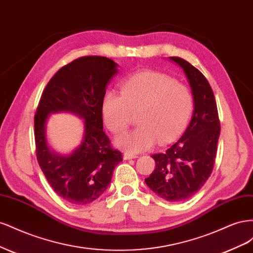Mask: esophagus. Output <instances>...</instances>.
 Segmentation results:
<instances>
[{"instance_id": "esophagus-1", "label": "esophagus", "mask_w": 253, "mask_h": 253, "mask_svg": "<svg viewBox=\"0 0 253 253\" xmlns=\"http://www.w3.org/2000/svg\"><path fill=\"white\" fill-rule=\"evenodd\" d=\"M137 157H138V155L133 154V153H129V152H126L124 154L125 159H134V158H137Z\"/></svg>"}]
</instances>
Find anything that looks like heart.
Instances as JSON below:
<instances>
[{
    "instance_id": "b5f03b06",
    "label": "heart",
    "mask_w": 253,
    "mask_h": 253,
    "mask_svg": "<svg viewBox=\"0 0 253 253\" xmlns=\"http://www.w3.org/2000/svg\"><path fill=\"white\" fill-rule=\"evenodd\" d=\"M192 109L190 90L155 72L129 76L121 82L119 94L105 91L100 104L104 125L115 135L126 129L131 124V114L137 113L139 126L116 140L120 148L132 153L148 150L157 140L165 144L177 138L187 126Z\"/></svg>"
}]
</instances>
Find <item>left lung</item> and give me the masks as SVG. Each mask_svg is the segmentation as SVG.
Listing matches in <instances>:
<instances>
[{"mask_svg":"<svg viewBox=\"0 0 253 253\" xmlns=\"http://www.w3.org/2000/svg\"><path fill=\"white\" fill-rule=\"evenodd\" d=\"M185 72L192 89L194 111L186 132L165 153L152 155L155 170L144 181L158 196L179 203L202 189L215 163L220 132L217 106L205 76L179 57H170Z\"/></svg>","mask_w":253,"mask_h":253,"instance_id":"obj_1","label":"left lung"}]
</instances>
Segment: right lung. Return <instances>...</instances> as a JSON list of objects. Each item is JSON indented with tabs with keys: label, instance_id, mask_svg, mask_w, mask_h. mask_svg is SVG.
<instances>
[{
	"label": "right lung",
	"instance_id": "obj_1",
	"mask_svg": "<svg viewBox=\"0 0 253 253\" xmlns=\"http://www.w3.org/2000/svg\"><path fill=\"white\" fill-rule=\"evenodd\" d=\"M117 66L101 56H85L61 67L44 88L35 115L36 154L52 190L74 205H86L109 187L113 172L122 162L103 131L101 99ZM72 111L86 120L81 147L62 157L47 147L44 125L48 115Z\"/></svg>",
	"mask_w": 253,
	"mask_h": 253
}]
</instances>
